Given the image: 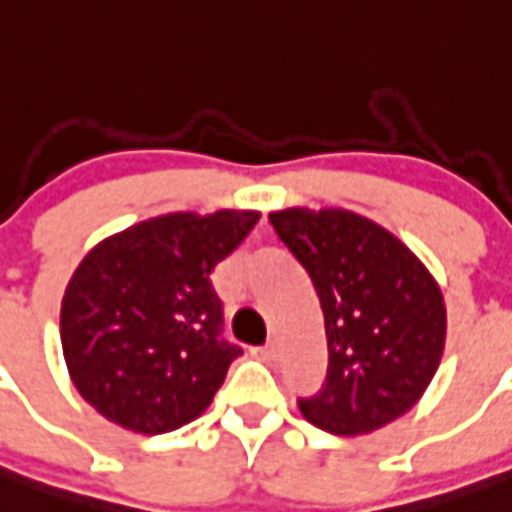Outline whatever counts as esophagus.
Listing matches in <instances>:
<instances>
[{
  "label": "esophagus",
  "instance_id": "1",
  "mask_svg": "<svg viewBox=\"0 0 512 512\" xmlns=\"http://www.w3.org/2000/svg\"><path fill=\"white\" fill-rule=\"evenodd\" d=\"M252 358H257V361H262V363H273L275 348L273 345H268V348H252Z\"/></svg>",
  "mask_w": 512,
  "mask_h": 512
}]
</instances>
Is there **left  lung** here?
I'll use <instances>...</instances> for the list:
<instances>
[{
    "instance_id": "obj_1",
    "label": "left lung",
    "mask_w": 512,
    "mask_h": 512,
    "mask_svg": "<svg viewBox=\"0 0 512 512\" xmlns=\"http://www.w3.org/2000/svg\"><path fill=\"white\" fill-rule=\"evenodd\" d=\"M270 224L317 288L327 381L299 410L327 433L368 435L422 399L446 348V301L399 237L348 208H281Z\"/></svg>"
}]
</instances>
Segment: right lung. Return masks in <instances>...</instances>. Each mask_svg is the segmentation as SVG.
<instances>
[{
  "mask_svg": "<svg viewBox=\"0 0 512 512\" xmlns=\"http://www.w3.org/2000/svg\"><path fill=\"white\" fill-rule=\"evenodd\" d=\"M257 221L250 208L164 213L82 257L61 299V348L84 402L141 435L206 412L242 353L219 340L211 273Z\"/></svg>",
  "mask_w": 512,
  "mask_h": 512,
  "instance_id": "add662e5",
  "label": "right lung"
}]
</instances>
